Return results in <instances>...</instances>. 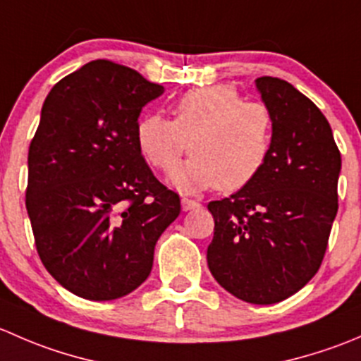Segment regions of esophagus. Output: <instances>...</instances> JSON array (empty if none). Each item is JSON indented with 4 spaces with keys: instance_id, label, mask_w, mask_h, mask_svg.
Listing matches in <instances>:
<instances>
[{
    "instance_id": "esophagus-1",
    "label": "esophagus",
    "mask_w": 361,
    "mask_h": 361,
    "mask_svg": "<svg viewBox=\"0 0 361 361\" xmlns=\"http://www.w3.org/2000/svg\"><path fill=\"white\" fill-rule=\"evenodd\" d=\"M201 206L197 201H192V199H187L183 197L181 199V207H183V211H192V209H197V207Z\"/></svg>"
}]
</instances>
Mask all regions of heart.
<instances>
[{"mask_svg": "<svg viewBox=\"0 0 361 361\" xmlns=\"http://www.w3.org/2000/svg\"><path fill=\"white\" fill-rule=\"evenodd\" d=\"M136 137L145 159L160 171H169L188 148L192 157L169 176L180 192H238L267 164L272 116L265 104L243 99L235 87H204L176 101L174 120L160 113L141 118Z\"/></svg>", "mask_w": 361, "mask_h": 361, "instance_id": "1", "label": "heart"}]
</instances>
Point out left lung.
Masks as SVG:
<instances>
[{
	"label": "left lung",
	"instance_id": "obj_1",
	"mask_svg": "<svg viewBox=\"0 0 361 361\" xmlns=\"http://www.w3.org/2000/svg\"><path fill=\"white\" fill-rule=\"evenodd\" d=\"M272 116L264 171L231 197L211 201L207 267L228 293L276 304L318 272L337 214L341 152L319 108L281 78L255 80Z\"/></svg>",
	"mask_w": 361,
	"mask_h": 361
}]
</instances>
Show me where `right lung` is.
<instances>
[{
	"instance_id": "1",
	"label": "right lung",
	"mask_w": 361,
	"mask_h": 361,
	"mask_svg": "<svg viewBox=\"0 0 361 361\" xmlns=\"http://www.w3.org/2000/svg\"><path fill=\"white\" fill-rule=\"evenodd\" d=\"M164 87L106 59L52 87L27 155L36 250L61 286L115 300L150 276L160 234L181 211L137 145V116Z\"/></svg>"
}]
</instances>
